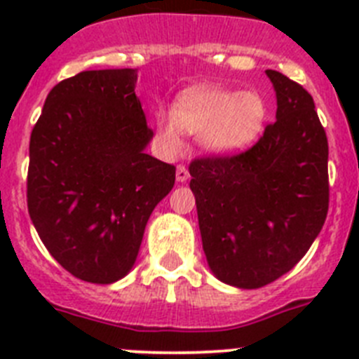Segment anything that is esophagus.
Segmentation results:
<instances>
[{
	"instance_id": "34e87169",
	"label": "esophagus",
	"mask_w": 359,
	"mask_h": 359,
	"mask_svg": "<svg viewBox=\"0 0 359 359\" xmlns=\"http://www.w3.org/2000/svg\"><path fill=\"white\" fill-rule=\"evenodd\" d=\"M176 180L180 183H185L189 180V170H187L185 165H177L176 167Z\"/></svg>"
}]
</instances>
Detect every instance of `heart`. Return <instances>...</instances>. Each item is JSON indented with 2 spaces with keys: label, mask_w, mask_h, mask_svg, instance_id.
I'll use <instances>...</instances> for the list:
<instances>
[{
  "label": "heart",
  "mask_w": 359,
  "mask_h": 359,
  "mask_svg": "<svg viewBox=\"0 0 359 359\" xmlns=\"http://www.w3.org/2000/svg\"><path fill=\"white\" fill-rule=\"evenodd\" d=\"M266 104L253 91H230L214 86H192L177 95L172 111L158 109L154 128L165 152L183 149V133L198 135L203 149L214 156L244 151L261 133Z\"/></svg>",
  "instance_id": "heart-1"
}]
</instances>
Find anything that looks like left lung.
<instances>
[{
  "label": "left lung",
  "mask_w": 359,
  "mask_h": 359,
  "mask_svg": "<svg viewBox=\"0 0 359 359\" xmlns=\"http://www.w3.org/2000/svg\"><path fill=\"white\" fill-rule=\"evenodd\" d=\"M266 75L277 120L261 140L189 167L208 268L241 290L287 273L318 237L329 208V145L313 97L275 69Z\"/></svg>",
  "instance_id": "8db88e82"
}]
</instances>
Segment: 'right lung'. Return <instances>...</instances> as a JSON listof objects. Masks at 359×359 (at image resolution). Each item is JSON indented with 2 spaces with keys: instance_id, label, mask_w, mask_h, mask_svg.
<instances>
[{
  "instance_id": "obj_1",
  "label": "right lung",
  "mask_w": 359,
  "mask_h": 359,
  "mask_svg": "<svg viewBox=\"0 0 359 359\" xmlns=\"http://www.w3.org/2000/svg\"><path fill=\"white\" fill-rule=\"evenodd\" d=\"M136 69H91L59 82L30 136L28 214L73 277L113 284L135 266L145 224L176 167L152 158Z\"/></svg>"
}]
</instances>
